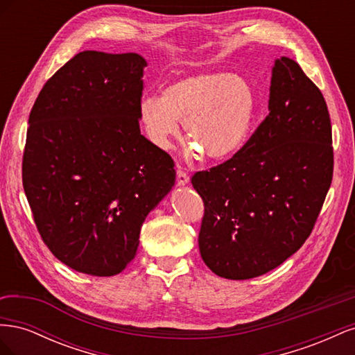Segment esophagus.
Returning a JSON list of instances; mask_svg holds the SVG:
<instances>
[{"label":"esophagus","instance_id":"esophagus-1","mask_svg":"<svg viewBox=\"0 0 355 355\" xmlns=\"http://www.w3.org/2000/svg\"><path fill=\"white\" fill-rule=\"evenodd\" d=\"M188 182H189V176L185 173L184 170L178 168V171H176V185L178 187H185V185H188Z\"/></svg>","mask_w":355,"mask_h":355}]
</instances>
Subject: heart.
Returning a JSON list of instances; mask_svg holds the SVG:
<instances>
[{
	"label": "heart",
	"instance_id": "obj_1",
	"mask_svg": "<svg viewBox=\"0 0 355 355\" xmlns=\"http://www.w3.org/2000/svg\"><path fill=\"white\" fill-rule=\"evenodd\" d=\"M256 110L253 89L230 73H200L167 84L158 96L139 103L146 137L168 149L184 124L185 141L210 161L232 155L249 133Z\"/></svg>",
	"mask_w": 355,
	"mask_h": 355
}]
</instances>
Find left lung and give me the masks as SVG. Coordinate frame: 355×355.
I'll return each mask as SVG.
<instances>
[{"mask_svg": "<svg viewBox=\"0 0 355 355\" xmlns=\"http://www.w3.org/2000/svg\"><path fill=\"white\" fill-rule=\"evenodd\" d=\"M268 110L237 154L191 179L204 201L201 257L228 280L263 275L296 253L331 184L327 105L293 59H275Z\"/></svg>", "mask_w": 355, "mask_h": 355, "instance_id": "left-lung-1", "label": "left lung"}]
</instances>
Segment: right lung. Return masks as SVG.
I'll list each match as a JSON object with an SVG mask.
<instances>
[{
  "instance_id": "right-lung-1",
  "label": "right lung",
  "mask_w": 355,
  "mask_h": 355,
  "mask_svg": "<svg viewBox=\"0 0 355 355\" xmlns=\"http://www.w3.org/2000/svg\"><path fill=\"white\" fill-rule=\"evenodd\" d=\"M145 67L137 53L81 51L29 114L25 194L42 241L78 272L120 274L175 185L173 159L139 127Z\"/></svg>"
}]
</instances>
